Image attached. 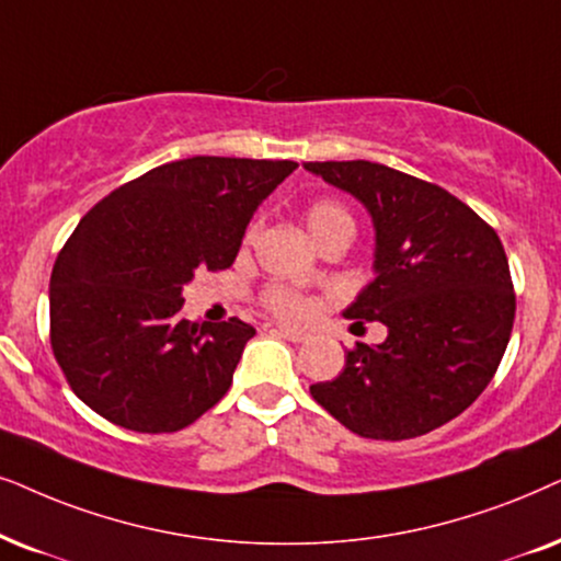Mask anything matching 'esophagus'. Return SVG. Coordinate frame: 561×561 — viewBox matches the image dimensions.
Here are the masks:
<instances>
[{"label":"esophagus","instance_id":"1","mask_svg":"<svg viewBox=\"0 0 561 561\" xmlns=\"http://www.w3.org/2000/svg\"><path fill=\"white\" fill-rule=\"evenodd\" d=\"M275 332H278L280 337H286L288 343H304V340L309 337L307 332H301V330H294V327H275Z\"/></svg>","mask_w":561,"mask_h":561}]
</instances>
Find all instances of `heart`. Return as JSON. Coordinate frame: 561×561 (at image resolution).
Returning <instances> with one entry per match:
<instances>
[{
  "label": "heart",
  "mask_w": 561,
  "mask_h": 561,
  "mask_svg": "<svg viewBox=\"0 0 561 561\" xmlns=\"http://www.w3.org/2000/svg\"><path fill=\"white\" fill-rule=\"evenodd\" d=\"M307 227L311 231V237L317 239V242H322L324 237L330 234H351L355 231V221L351 216V210H347L343 203L334 201V198H319L311 203L307 208ZM257 224H252L250 229H247V242H252L254 237H257ZM263 304L265 309H271L273 314H278L283 319H307L311 314V301L304 294H298V290L288 288V286H267L263 290Z\"/></svg>",
  "instance_id": "1"
}]
</instances>
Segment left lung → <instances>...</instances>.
<instances>
[{
    "mask_svg": "<svg viewBox=\"0 0 561 561\" xmlns=\"http://www.w3.org/2000/svg\"><path fill=\"white\" fill-rule=\"evenodd\" d=\"M358 198L376 229V278L343 314L381 322V345L355 343L337 378L309 387L347 431L417 438L461 414L492 381L515 319L503 242L443 187L387 164L307 162Z\"/></svg>",
    "mask_w": 561,
    "mask_h": 561,
    "instance_id": "8db88e82",
    "label": "left lung"
}]
</instances>
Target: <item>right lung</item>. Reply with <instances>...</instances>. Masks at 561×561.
<instances>
[{"label": "right lung", "mask_w": 561, "mask_h": 561, "mask_svg": "<svg viewBox=\"0 0 561 561\" xmlns=\"http://www.w3.org/2000/svg\"><path fill=\"white\" fill-rule=\"evenodd\" d=\"M296 162L191 157L87 210L50 273V347L82 402L136 433L183 431L231 387L254 327L191 322L195 271H227Z\"/></svg>", "instance_id": "obj_1"}]
</instances>
